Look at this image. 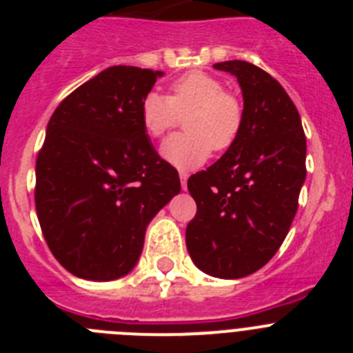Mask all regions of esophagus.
I'll return each instance as SVG.
<instances>
[{
	"instance_id": "obj_1",
	"label": "esophagus",
	"mask_w": 353,
	"mask_h": 353,
	"mask_svg": "<svg viewBox=\"0 0 353 353\" xmlns=\"http://www.w3.org/2000/svg\"><path fill=\"white\" fill-rule=\"evenodd\" d=\"M187 179H189V174L185 171H180V183H182V189H187Z\"/></svg>"
}]
</instances>
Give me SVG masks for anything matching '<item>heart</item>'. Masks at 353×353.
<instances>
[{"mask_svg": "<svg viewBox=\"0 0 353 353\" xmlns=\"http://www.w3.org/2000/svg\"><path fill=\"white\" fill-rule=\"evenodd\" d=\"M183 120L185 132L164 141L162 157L182 170L203 164L214 150H226L235 143L242 129V104L224 84L207 72H189L173 81L170 97L146 93L139 108L143 129L150 138H162Z\"/></svg>", "mask_w": 353, "mask_h": 353, "instance_id": "b5f03b06", "label": "heart"}]
</instances>
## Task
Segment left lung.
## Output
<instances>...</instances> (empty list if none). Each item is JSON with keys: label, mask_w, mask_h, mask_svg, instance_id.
Returning a JSON list of instances; mask_svg holds the SVG:
<instances>
[{"label": "left lung", "mask_w": 353, "mask_h": 353, "mask_svg": "<svg viewBox=\"0 0 353 353\" xmlns=\"http://www.w3.org/2000/svg\"><path fill=\"white\" fill-rule=\"evenodd\" d=\"M236 77L244 97L239 138L187 189L198 205L185 244L199 270L221 279L256 272L281 248L305 180L299 111L270 74L242 60L215 63Z\"/></svg>", "instance_id": "8db88e82"}]
</instances>
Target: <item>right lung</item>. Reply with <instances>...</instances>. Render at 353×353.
<instances>
[{
    "mask_svg": "<svg viewBox=\"0 0 353 353\" xmlns=\"http://www.w3.org/2000/svg\"><path fill=\"white\" fill-rule=\"evenodd\" d=\"M162 72L117 65L52 113L37 157L35 207L54 258L81 279L113 281L138 263L145 232L179 173L159 157L139 108Z\"/></svg>",
    "mask_w": 353,
    "mask_h": 353,
    "instance_id": "obj_1",
    "label": "right lung"
}]
</instances>
